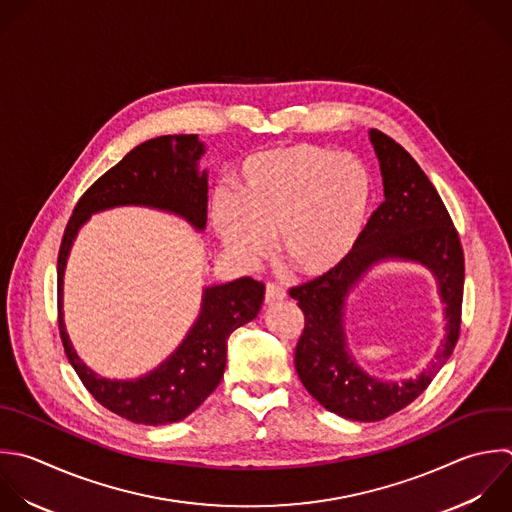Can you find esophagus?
I'll return each mask as SVG.
<instances>
[{"label": "esophagus", "mask_w": 512, "mask_h": 512, "mask_svg": "<svg viewBox=\"0 0 512 512\" xmlns=\"http://www.w3.org/2000/svg\"><path fill=\"white\" fill-rule=\"evenodd\" d=\"M284 298H286V290L280 284H276V282L266 284V294H264L266 304H274V302H280Z\"/></svg>", "instance_id": "1"}]
</instances>
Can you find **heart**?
<instances>
[{
	"mask_svg": "<svg viewBox=\"0 0 512 512\" xmlns=\"http://www.w3.org/2000/svg\"><path fill=\"white\" fill-rule=\"evenodd\" d=\"M234 196L220 194L212 206L214 228L230 252L258 264L278 238L280 256L296 274L322 276L356 246L370 180L350 156L290 144L248 156Z\"/></svg>",
	"mask_w": 512,
	"mask_h": 512,
	"instance_id": "1",
	"label": "heart"
}]
</instances>
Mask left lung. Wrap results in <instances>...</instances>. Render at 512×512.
Instances as JSON below:
<instances>
[{"mask_svg": "<svg viewBox=\"0 0 512 512\" xmlns=\"http://www.w3.org/2000/svg\"><path fill=\"white\" fill-rule=\"evenodd\" d=\"M370 140L380 162L384 200L340 266L290 288L304 312V330L294 354L302 384L326 410L360 422L382 420L428 388L458 342L464 290L462 244L436 188L390 136L370 130ZM382 257L426 263L437 274L447 302V338L437 358L416 381L402 385H382L366 377L343 346V298L363 270Z\"/></svg>", "mask_w": 512, "mask_h": 512, "instance_id": "obj_1", "label": "left lung"}]
</instances>
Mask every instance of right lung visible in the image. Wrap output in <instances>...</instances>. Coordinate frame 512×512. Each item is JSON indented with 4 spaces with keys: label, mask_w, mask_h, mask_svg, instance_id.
<instances>
[{
    "label": "right lung",
    "mask_w": 512,
    "mask_h": 512,
    "mask_svg": "<svg viewBox=\"0 0 512 512\" xmlns=\"http://www.w3.org/2000/svg\"><path fill=\"white\" fill-rule=\"evenodd\" d=\"M204 144L196 134L148 140L100 176L78 200L58 252V328L70 364L88 392L114 414L136 424H170L194 412L220 384L230 334L256 318L264 284L246 276L204 292L202 312L180 348L152 374L138 380L96 376L74 352L62 318L64 266L78 228L92 212L122 204H144L176 212L196 228L206 226L208 182L196 172Z\"/></svg>",
    "instance_id": "1"
}]
</instances>
